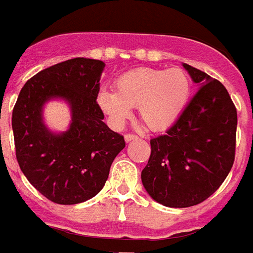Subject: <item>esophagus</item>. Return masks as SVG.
<instances>
[{"mask_svg":"<svg viewBox=\"0 0 253 253\" xmlns=\"http://www.w3.org/2000/svg\"><path fill=\"white\" fill-rule=\"evenodd\" d=\"M133 139H138V135L131 134V133H128V134H125V141H126V142L133 141Z\"/></svg>","mask_w":253,"mask_h":253,"instance_id":"34e87169","label":"esophagus"}]
</instances>
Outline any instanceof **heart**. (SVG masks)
<instances>
[{"label": "heart", "mask_w": 253, "mask_h": 253, "mask_svg": "<svg viewBox=\"0 0 253 253\" xmlns=\"http://www.w3.org/2000/svg\"><path fill=\"white\" fill-rule=\"evenodd\" d=\"M114 91L98 94V104L115 128H120L138 107L150 130H166L178 120L191 93V80L182 68H137L115 80Z\"/></svg>", "instance_id": "1"}]
</instances>
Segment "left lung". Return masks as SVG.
Instances as JSON below:
<instances>
[{
	"instance_id": "8db88e82",
	"label": "left lung",
	"mask_w": 253,
	"mask_h": 253,
	"mask_svg": "<svg viewBox=\"0 0 253 253\" xmlns=\"http://www.w3.org/2000/svg\"><path fill=\"white\" fill-rule=\"evenodd\" d=\"M200 85L166 134L150 141L151 155L141 174L150 197L172 208L197 206L212 195L235 159L237 108L216 79L183 64Z\"/></svg>"
}]
</instances>
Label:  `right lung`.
<instances>
[{"label":"right lung","instance_id":"1","mask_svg":"<svg viewBox=\"0 0 253 253\" xmlns=\"http://www.w3.org/2000/svg\"><path fill=\"white\" fill-rule=\"evenodd\" d=\"M104 63L74 58L40 71L27 81L12 110L19 167L33 187L56 204H77L95 197L125 147L124 137L103 123L97 102ZM51 97L69 101L70 129L54 135L42 123V106Z\"/></svg>","mask_w":253,"mask_h":253}]
</instances>
